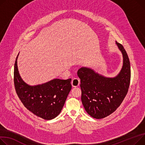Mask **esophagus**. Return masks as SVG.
<instances>
[{"instance_id": "1", "label": "esophagus", "mask_w": 145, "mask_h": 145, "mask_svg": "<svg viewBox=\"0 0 145 145\" xmlns=\"http://www.w3.org/2000/svg\"><path fill=\"white\" fill-rule=\"evenodd\" d=\"M71 83H72V85L73 87L79 86L80 84V79L78 78H75L72 80Z\"/></svg>"}]
</instances>
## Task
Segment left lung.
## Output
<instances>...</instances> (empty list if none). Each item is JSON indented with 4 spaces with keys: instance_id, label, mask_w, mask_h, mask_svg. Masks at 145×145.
Returning <instances> with one entry per match:
<instances>
[{
    "instance_id": "8db88e82",
    "label": "left lung",
    "mask_w": 145,
    "mask_h": 145,
    "mask_svg": "<svg viewBox=\"0 0 145 145\" xmlns=\"http://www.w3.org/2000/svg\"><path fill=\"white\" fill-rule=\"evenodd\" d=\"M123 55V66L119 74L108 78L93 70L81 67L78 71L80 79L81 100L83 107L91 117L101 119L114 112L127 95L131 80V66L123 46L116 41Z\"/></svg>"
}]
</instances>
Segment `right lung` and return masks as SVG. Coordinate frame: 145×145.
Listing matches in <instances>:
<instances>
[{"label":"right lung","instance_id":"add662e5","mask_svg":"<svg viewBox=\"0 0 145 145\" xmlns=\"http://www.w3.org/2000/svg\"><path fill=\"white\" fill-rule=\"evenodd\" d=\"M17 56L14 69V84L18 98L24 107L37 116L52 120L59 114L71 89V79H56L35 86L25 83L18 73Z\"/></svg>","mask_w":145,"mask_h":145}]
</instances>
